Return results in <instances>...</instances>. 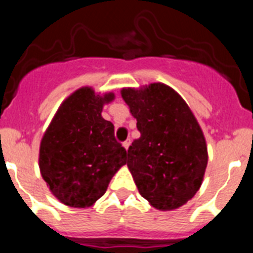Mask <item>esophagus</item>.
<instances>
[{
    "label": "esophagus",
    "instance_id": "34e87169",
    "mask_svg": "<svg viewBox=\"0 0 253 253\" xmlns=\"http://www.w3.org/2000/svg\"><path fill=\"white\" fill-rule=\"evenodd\" d=\"M123 146H124V148L126 149V151H128L129 146H130V139H126V140H125V142H123Z\"/></svg>",
    "mask_w": 253,
    "mask_h": 253
}]
</instances>
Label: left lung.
Instances as JSON below:
<instances>
[{"label": "left lung", "instance_id": "left-lung-1", "mask_svg": "<svg viewBox=\"0 0 253 253\" xmlns=\"http://www.w3.org/2000/svg\"><path fill=\"white\" fill-rule=\"evenodd\" d=\"M140 137L128 149L139 194L160 210L186 204L203 182L208 149L200 125L176 91L163 84L123 88Z\"/></svg>", "mask_w": 253, "mask_h": 253}]
</instances>
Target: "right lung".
<instances>
[{
	"label": "right lung",
	"instance_id": "1",
	"mask_svg": "<svg viewBox=\"0 0 253 253\" xmlns=\"http://www.w3.org/2000/svg\"><path fill=\"white\" fill-rule=\"evenodd\" d=\"M114 93L82 87L63 101L40 143L39 167L51 194L73 208L91 207L106 191L126 151L101 116Z\"/></svg>",
	"mask_w": 253,
	"mask_h": 253
}]
</instances>
